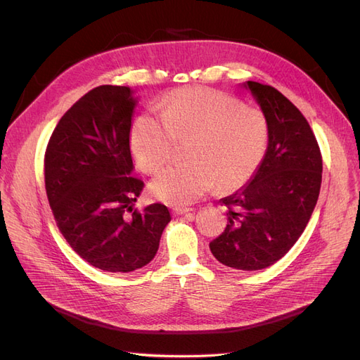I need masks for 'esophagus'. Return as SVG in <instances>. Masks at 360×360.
<instances>
[{
    "instance_id": "1",
    "label": "esophagus",
    "mask_w": 360,
    "mask_h": 360,
    "mask_svg": "<svg viewBox=\"0 0 360 360\" xmlns=\"http://www.w3.org/2000/svg\"><path fill=\"white\" fill-rule=\"evenodd\" d=\"M172 212H174V214L180 216V214H186V213L192 212V209H189V207H174Z\"/></svg>"
}]
</instances>
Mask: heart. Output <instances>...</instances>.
<instances>
[{
    "label": "heart",
    "mask_w": 360,
    "mask_h": 360,
    "mask_svg": "<svg viewBox=\"0 0 360 360\" xmlns=\"http://www.w3.org/2000/svg\"><path fill=\"white\" fill-rule=\"evenodd\" d=\"M159 111L160 117L139 115L130 129V150L141 171L158 172L171 158L174 138H189V160L168 167L151 181L160 201L184 205L214 184L222 192L240 188L266 153V115L225 93L181 89L160 102Z\"/></svg>",
    "instance_id": "obj_1"
}]
</instances>
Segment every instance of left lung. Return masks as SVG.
<instances>
[{"label":"left lung","mask_w":360,"mask_h":360,"mask_svg":"<svg viewBox=\"0 0 360 360\" xmlns=\"http://www.w3.org/2000/svg\"><path fill=\"white\" fill-rule=\"evenodd\" d=\"M269 124L266 155L243 188L221 202L224 233L210 242L213 257L234 270H261L284 257L307 228L317 204L323 160L307 118L270 85L243 84Z\"/></svg>","instance_id":"left-lung-1"}]
</instances>
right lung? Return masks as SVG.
Masks as SVG:
<instances>
[{
    "instance_id": "add662e5",
    "label": "right lung",
    "mask_w": 360,
    "mask_h": 360,
    "mask_svg": "<svg viewBox=\"0 0 360 360\" xmlns=\"http://www.w3.org/2000/svg\"><path fill=\"white\" fill-rule=\"evenodd\" d=\"M134 94L129 86H96L61 117L45 153L46 195L58 230L86 263L112 274L147 266L171 221L159 202L134 210L144 188L132 176Z\"/></svg>"
}]
</instances>
